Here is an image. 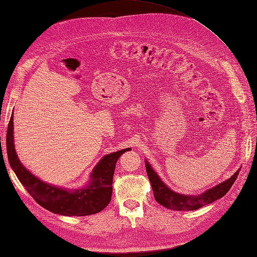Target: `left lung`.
<instances>
[{
	"mask_svg": "<svg viewBox=\"0 0 257 257\" xmlns=\"http://www.w3.org/2000/svg\"><path fill=\"white\" fill-rule=\"evenodd\" d=\"M146 169L148 178H149L150 183L152 185L155 200H157L160 205L164 206L170 210H176V211H191V210H196L223 197L225 194L229 191L231 185L234 184L240 172L239 168L234 175L229 179H227V180L215 185L212 189L207 190L203 194H200V195L194 196L179 194L177 192H174L173 190H170L168 186L161 180V178L154 172L151 165L148 163V161H146Z\"/></svg>",
	"mask_w": 257,
	"mask_h": 257,
	"instance_id": "8db88e82",
	"label": "left lung"
}]
</instances>
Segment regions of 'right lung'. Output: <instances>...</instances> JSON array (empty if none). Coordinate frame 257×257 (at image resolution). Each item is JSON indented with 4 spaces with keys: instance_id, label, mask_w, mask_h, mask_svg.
Segmentation results:
<instances>
[{
    "instance_id": "obj_1",
    "label": "right lung",
    "mask_w": 257,
    "mask_h": 257,
    "mask_svg": "<svg viewBox=\"0 0 257 257\" xmlns=\"http://www.w3.org/2000/svg\"><path fill=\"white\" fill-rule=\"evenodd\" d=\"M14 116L12 114L7 127L6 149L10 165L38 205L48 211L66 215L83 216L102 211L110 203L112 195V178L115 163L131 148L109 153L100 160L92 170L87 186L78 190H66L46 183L31 174L21 164L14 145Z\"/></svg>"
}]
</instances>
